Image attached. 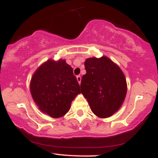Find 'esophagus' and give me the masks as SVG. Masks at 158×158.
<instances>
[{
	"label": "esophagus",
	"mask_w": 158,
	"mask_h": 158,
	"mask_svg": "<svg viewBox=\"0 0 158 158\" xmlns=\"http://www.w3.org/2000/svg\"><path fill=\"white\" fill-rule=\"evenodd\" d=\"M77 79L78 81V82H79V84L80 85L81 84V77H80V76H77Z\"/></svg>",
	"instance_id": "1"
}]
</instances>
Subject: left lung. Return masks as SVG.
Instances as JSON below:
<instances>
[{
    "mask_svg": "<svg viewBox=\"0 0 158 158\" xmlns=\"http://www.w3.org/2000/svg\"><path fill=\"white\" fill-rule=\"evenodd\" d=\"M86 74L81 80V92L92 112L100 118L112 116L122 106L127 93L124 73L107 56L88 58L85 61Z\"/></svg>",
    "mask_w": 158,
    "mask_h": 158,
    "instance_id": "left-lung-1",
    "label": "left lung"
}]
</instances>
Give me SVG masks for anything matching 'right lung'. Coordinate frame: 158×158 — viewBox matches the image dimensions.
<instances>
[{
    "instance_id": "right-lung-1",
    "label": "right lung",
    "mask_w": 158,
    "mask_h": 158,
    "mask_svg": "<svg viewBox=\"0 0 158 158\" xmlns=\"http://www.w3.org/2000/svg\"><path fill=\"white\" fill-rule=\"evenodd\" d=\"M30 88L40 110L52 118L68 113L72 101L81 93L73 68L64 59H49L40 65L31 78Z\"/></svg>"
}]
</instances>
